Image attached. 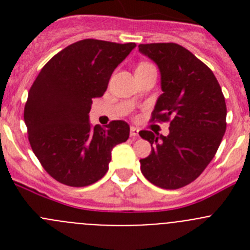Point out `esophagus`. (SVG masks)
I'll return each mask as SVG.
<instances>
[{"label": "esophagus", "instance_id": "1", "mask_svg": "<svg viewBox=\"0 0 250 250\" xmlns=\"http://www.w3.org/2000/svg\"><path fill=\"white\" fill-rule=\"evenodd\" d=\"M130 136H131L132 139H136L139 136V129H136V127L131 126L130 127Z\"/></svg>", "mask_w": 250, "mask_h": 250}]
</instances>
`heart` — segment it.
Here are the masks:
<instances>
[{"label":"heart","mask_w":250,"mask_h":250,"mask_svg":"<svg viewBox=\"0 0 250 250\" xmlns=\"http://www.w3.org/2000/svg\"><path fill=\"white\" fill-rule=\"evenodd\" d=\"M146 66H150V63H147V62H140L138 65V67H136V70H138V68H143V67H146Z\"/></svg>","instance_id":"heart-1"}]
</instances>
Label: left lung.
<instances>
[{
  "instance_id": "1",
  "label": "left lung",
  "mask_w": 250,
  "mask_h": 250,
  "mask_svg": "<svg viewBox=\"0 0 250 250\" xmlns=\"http://www.w3.org/2000/svg\"><path fill=\"white\" fill-rule=\"evenodd\" d=\"M139 51L158 65L161 90L151 121H169V135L141 130L151 152L141 173L163 189L194 182L215 155L227 129V105L213 71L178 43H141Z\"/></svg>"
}]
</instances>
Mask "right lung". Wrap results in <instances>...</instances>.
<instances>
[{"mask_svg":"<svg viewBox=\"0 0 250 250\" xmlns=\"http://www.w3.org/2000/svg\"><path fill=\"white\" fill-rule=\"evenodd\" d=\"M135 46L77 41L55 55L31 86L23 112L28 141L43 169L61 184L80 188L100 180L111 150L129 139L127 123L92 127L89 112L92 99L103 96L114 70Z\"/></svg>","mask_w":250,"mask_h":250,"instance_id":"add662e5","label":"right lung"}]
</instances>
